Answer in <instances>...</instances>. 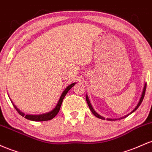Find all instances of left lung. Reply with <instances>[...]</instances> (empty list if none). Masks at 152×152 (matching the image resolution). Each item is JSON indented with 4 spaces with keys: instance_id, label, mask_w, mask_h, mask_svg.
Returning <instances> with one entry per match:
<instances>
[{
    "instance_id": "1",
    "label": "left lung",
    "mask_w": 152,
    "mask_h": 152,
    "mask_svg": "<svg viewBox=\"0 0 152 152\" xmlns=\"http://www.w3.org/2000/svg\"><path fill=\"white\" fill-rule=\"evenodd\" d=\"M146 83H145V84H144V89H143L142 93H141V98H140V100H139V103H138L137 105H136V108H134V110H133L132 111H131L130 113H129V114H128V115H125V116H124V117H121V118H115V119H114V118H106V120H107V121H115V120H120V119L125 118L126 117H127L128 115H130L131 113H134V112L135 111V110H136V109H137L138 108H139V105H141V103H142V101H143V99H144V95H145V92H146ZM86 100H87V103H88V106H89V108H90V110H91V112H92V113H93V115H94L95 116H96L97 118H100V119H103V120H105V118L103 117V116H101V115H99V114H98V113H96V112H95V110H94V109H93V107H92L91 104H90V100H89V98H88V95H86Z\"/></svg>"
}]
</instances>
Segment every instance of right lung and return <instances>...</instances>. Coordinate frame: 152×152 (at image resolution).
I'll list each match as a JSON object with an SVG mask.
<instances>
[{
    "label": "right lung",
    "mask_w": 152,
    "mask_h": 152,
    "mask_svg": "<svg viewBox=\"0 0 152 152\" xmlns=\"http://www.w3.org/2000/svg\"><path fill=\"white\" fill-rule=\"evenodd\" d=\"M75 84H76L75 83H72V84L69 85V86H67V88L64 89V91L62 92V95H61L60 98H59V101H58L56 107L53 109V110H51L50 112H49V113L40 114V115H28V114H26V115L24 113L21 112L19 109L17 108V107L14 105V104H13V106H14V108H16V110L18 111V113H19L21 116L24 117L25 118L28 119V120L34 121H49L51 120V119L55 117L56 115H57V114L59 113L61 105H62V103L63 101V99H64V97H65V95H67L68 91H69V90H70Z\"/></svg>",
    "instance_id": "obj_1"
}]
</instances>
